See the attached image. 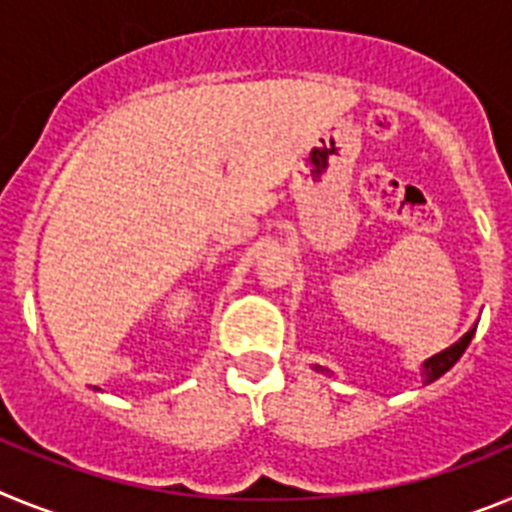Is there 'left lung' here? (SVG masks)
Returning <instances> with one entry per match:
<instances>
[{"instance_id":"1","label":"left lung","mask_w":512,"mask_h":512,"mask_svg":"<svg viewBox=\"0 0 512 512\" xmlns=\"http://www.w3.org/2000/svg\"><path fill=\"white\" fill-rule=\"evenodd\" d=\"M474 332H477V324H474V327H471V330L466 332L464 337H459V340L453 342L451 348H446V350H441V353L430 355L428 361L422 363L420 373H422V376H425V384H430V381H435V379H441V376L448 371V368H453V363L459 361L461 355H464V350L469 348V342H471V337H474ZM314 368H317V371L330 373V371H327V368H322V366H314Z\"/></svg>"}]
</instances>
